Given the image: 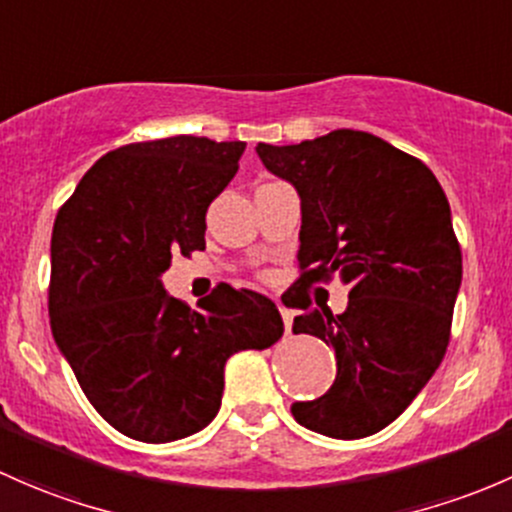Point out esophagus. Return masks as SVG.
<instances>
[{"instance_id": "obj_1", "label": "esophagus", "mask_w": 512, "mask_h": 512, "mask_svg": "<svg viewBox=\"0 0 512 512\" xmlns=\"http://www.w3.org/2000/svg\"><path fill=\"white\" fill-rule=\"evenodd\" d=\"M278 310H281L283 325H286V333H288V330H291V325H293V310H288L286 305H281V303H278Z\"/></svg>"}]
</instances>
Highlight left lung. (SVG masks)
<instances>
[{
  "instance_id": "1",
  "label": "left lung",
  "mask_w": 512,
  "mask_h": 512,
  "mask_svg": "<svg viewBox=\"0 0 512 512\" xmlns=\"http://www.w3.org/2000/svg\"><path fill=\"white\" fill-rule=\"evenodd\" d=\"M256 152L298 189L293 286H323L333 276L350 286L340 315L310 310V298L295 303L305 313L293 333L333 347L337 377L323 397L295 402L291 412L333 439L377 434L414 402L449 347L461 288L449 199L424 162L362 130L283 147L258 142Z\"/></svg>"
}]
</instances>
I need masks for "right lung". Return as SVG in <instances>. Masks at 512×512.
Segmentation results:
<instances>
[{
	"label": "right lung",
	"instance_id": "right-lung-1",
	"mask_svg": "<svg viewBox=\"0 0 512 512\" xmlns=\"http://www.w3.org/2000/svg\"><path fill=\"white\" fill-rule=\"evenodd\" d=\"M244 147L194 135L118 147L56 214L51 333L88 402L135 441L202 431L221 407L226 360L283 335L266 295L219 286L192 310L160 281L172 254L204 251L207 209Z\"/></svg>",
	"mask_w": 512,
	"mask_h": 512
}]
</instances>
